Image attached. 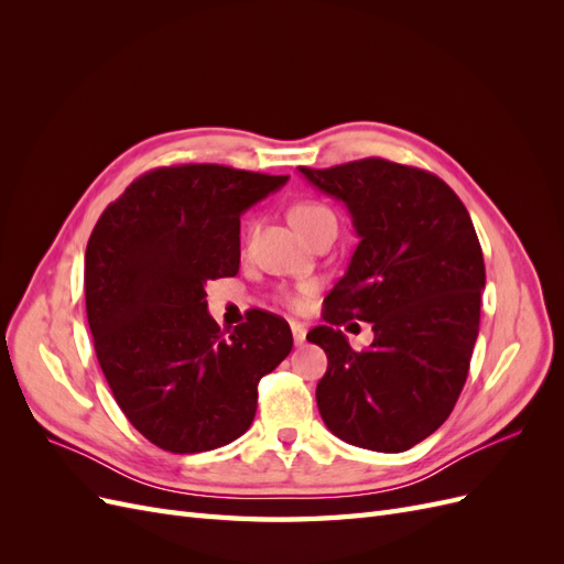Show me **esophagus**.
<instances>
[{
	"mask_svg": "<svg viewBox=\"0 0 564 564\" xmlns=\"http://www.w3.org/2000/svg\"><path fill=\"white\" fill-rule=\"evenodd\" d=\"M305 332H308V329H305V324L292 322V336H294V344H296V346H301L303 340H305Z\"/></svg>",
	"mask_w": 564,
	"mask_h": 564,
	"instance_id": "obj_1",
	"label": "esophagus"
}]
</instances>
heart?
<instances>
[{
	"instance_id": "obj_1",
	"label": "heart",
	"mask_w": 564,
	"mask_h": 564,
	"mask_svg": "<svg viewBox=\"0 0 564 564\" xmlns=\"http://www.w3.org/2000/svg\"><path fill=\"white\" fill-rule=\"evenodd\" d=\"M289 218H292L294 228L308 240V237L313 232H317L319 228L324 226H336V216L329 207H324V204L319 202H299L292 207V212H289ZM305 292V289H303ZM289 303L299 305L301 301L296 296H289Z\"/></svg>"
}]
</instances>
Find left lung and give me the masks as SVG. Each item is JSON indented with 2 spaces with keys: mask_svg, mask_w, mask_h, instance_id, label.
<instances>
[{
  "mask_svg": "<svg viewBox=\"0 0 564 564\" xmlns=\"http://www.w3.org/2000/svg\"><path fill=\"white\" fill-rule=\"evenodd\" d=\"M299 172L346 204L360 237L324 299L327 324L305 336L329 360L322 421L348 445L406 452L447 421L468 377L485 289L470 214L435 174L381 158ZM350 318L372 322L362 354L339 332Z\"/></svg>",
  "mask_w": 564,
  "mask_h": 564,
  "instance_id": "1",
  "label": "left lung"
}]
</instances>
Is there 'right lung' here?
I'll return each mask as SVG.
<instances>
[{"instance_id":"obj_1","label":"right lung","mask_w":564,"mask_h":564,"mask_svg":"<svg viewBox=\"0 0 564 564\" xmlns=\"http://www.w3.org/2000/svg\"><path fill=\"white\" fill-rule=\"evenodd\" d=\"M289 176L220 164L162 166L100 214L84 256L98 365L124 416L174 454L249 431L259 381L292 352L289 324L256 311L220 329L204 284L240 270V216Z\"/></svg>"}]
</instances>
